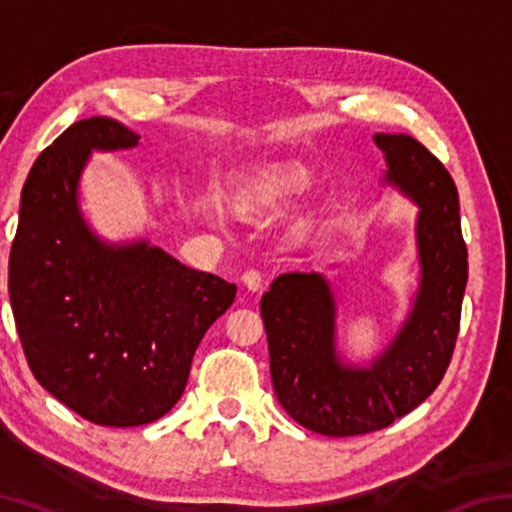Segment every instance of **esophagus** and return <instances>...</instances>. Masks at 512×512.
<instances>
[{"mask_svg":"<svg viewBox=\"0 0 512 512\" xmlns=\"http://www.w3.org/2000/svg\"><path fill=\"white\" fill-rule=\"evenodd\" d=\"M241 282H244V287L250 291V293H257L262 291V275H259V271H246L244 275H241Z\"/></svg>","mask_w":512,"mask_h":512,"instance_id":"esophagus-1","label":"esophagus"}]
</instances>
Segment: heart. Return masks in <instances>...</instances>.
<instances>
[{
	"mask_svg": "<svg viewBox=\"0 0 512 512\" xmlns=\"http://www.w3.org/2000/svg\"><path fill=\"white\" fill-rule=\"evenodd\" d=\"M314 189L309 171L293 164H264L230 185V203L241 216H268L305 198ZM203 219L223 228L225 216L219 207L203 205Z\"/></svg>",
	"mask_w": 512,
	"mask_h": 512,
	"instance_id": "1",
	"label": "heart"
}]
</instances>
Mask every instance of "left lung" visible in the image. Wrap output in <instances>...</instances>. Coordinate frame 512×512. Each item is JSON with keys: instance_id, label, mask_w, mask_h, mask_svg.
I'll return each mask as SVG.
<instances>
[{"instance_id": "8db88e82", "label": "left lung", "mask_w": 512, "mask_h": 512, "mask_svg": "<svg viewBox=\"0 0 512 512\" xmlns=\"http://www.w3.org/2000/svg\"><path fill=\"white\" fill-rule=\"evenodd\" d=\"M384 153L379 183L406 198L418 287L381 348L352 361L339 339V293L323 273H282L262 296L271 379L293 420L323 436L384 429L436 391L452 359L467 284V248L452 176L409 135H372Z\"/></svg>"}]
</instances>
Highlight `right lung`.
I'll use <instances>...</instances> for the list:
<instances>
[{"label": "right lung", "mask_w": 512, "mask_h": 512, "mask_svg": "<svg viewBox=\"0 0 512 512\" xmlns=\"http://www.w3.org/2000/svg\"><path fill=\"white\" fill-rule=\"evenodd\" d=\"M140 135L110 117L81 119L40 153L22 189L8 296L42 388L103 427H140L183 395L194 352L237 287L180 264L149 239L110 241L81 205L92 153Z\"/></svg>", "instance_id": "obj_1"}]
</instances>
